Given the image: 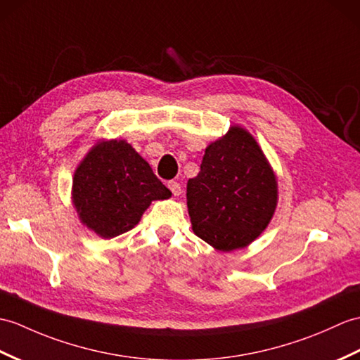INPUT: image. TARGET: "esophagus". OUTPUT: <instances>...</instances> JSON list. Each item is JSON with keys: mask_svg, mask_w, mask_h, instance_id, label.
Wrapping results in <instances>:
<instances>
[{"mask_svg": "<svg viewBox=\"0 0 360 360\" xmlns=\"http://www.w3.org/2000/svg\"><path fill=\"white\" fill-rule=\"evenodd\" d=\"M167 186H169V188L172 190V193L174 195V196H179L181 195V184L179 182H176V181H169V184H167Z\"/></svg>", "mask_w": 360, "mask_h": 360, "instance_id": "1", "label": "esophagus"}]
</instances>
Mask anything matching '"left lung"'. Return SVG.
<instances>
[{
  "label": "left lung",
  "instance_id": "1",
  "mask_svg": "<svg viewBox=\"0 0 360 360\" xmlns=\"http://www.w3.org/2000/svg\"><path fill=\"white\" fill-rule=\"evenodd\" d=\"M278 184L248 131L231 127L205 148L198 176L187 182L193 231L221 252L242 248L269 225Z\"/></svg>",
  "mask_w": 360,
  "mask_h": 360
}]
</instances>
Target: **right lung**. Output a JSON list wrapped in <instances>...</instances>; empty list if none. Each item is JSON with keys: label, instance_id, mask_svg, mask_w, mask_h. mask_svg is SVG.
I'll list each match as a JSON object with an SVG mask.
<instances>
[{"label": "right lung", "instance_id": "1", "mask_svg": "<svg viewBox=\"0 0 360 360\" xmlns=\"http://www.w3.org/2000/svg\"><path fill=\"white\" fill-rule=\"evenodd\" d=\"M172 191L125 141L101 142L75 172L73 204L81 221L103 238H115L139 222L156 199Z\"/></svg>", "mask_w": 360, "mask_h": 360}]
</instances>
